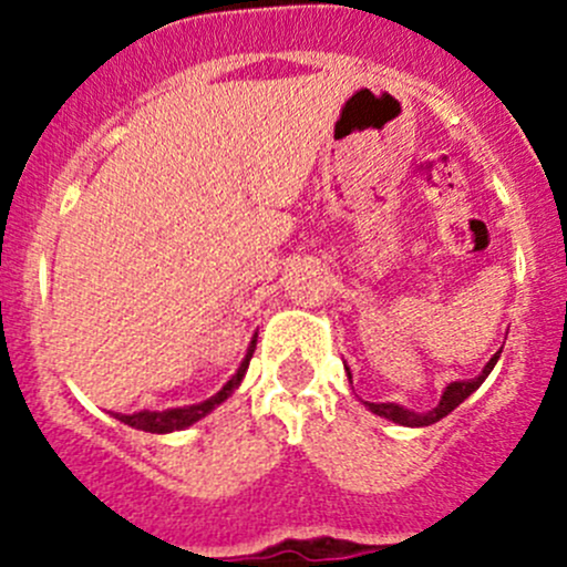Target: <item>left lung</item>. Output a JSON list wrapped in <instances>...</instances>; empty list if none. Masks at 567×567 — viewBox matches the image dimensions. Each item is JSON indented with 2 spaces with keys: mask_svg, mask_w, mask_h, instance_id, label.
<instances>
[{
  "mask_svg": "<svg viewBox=\"0 0 567 567\" xmlns=\"http://www.w3.org/2000/svg\"><path fill=\"white\" fill-rule=\"evenodd\" d=\"M499 353H502V351H496L494 357H491V362L485 364L483 373H480L477 379H472V381H453V384H450L447 390H444L442 400H439L436 409L427 411V414H414V411L400 409V405H394V403H368V409L373 411V414L386 416V420L398 422V425H409V427L433 425V422L444 420V416H447L453 409H458L463 400H466L468 394L477 390V386L483 384L485 379H488V373H491V370H494V364H496V359H499ZM348 379H351V373H348Z\"/></svg>",
  "mask_w": 567,
  "mask_h": 567,
  "instance_id": "left-lung-1",
  "label": "left lung"
}]
</instances>
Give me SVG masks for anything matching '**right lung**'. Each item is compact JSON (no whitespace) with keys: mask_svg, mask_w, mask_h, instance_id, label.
I'll list each match as a JSON object with an SVG mask.
<instances>
[{"mask_svg":"<svg viewBox=\"0 0 567 567\" xmlns=\"http://www.w3.org/2000/svg\"><path fill=\"white\" fill-rule=\"evenodd\" d=\"M255 346H257V334L255 340H251L249 351H247V359L241 362V368H238V373L233 375L230 381H227L225 386H221L219 394H214L210 400H205V403H197V405H186V409H167V411H140V414H114L120 422H125V425L136 427V431H145V433H173V431H181V427H188L192 422L203 420L205 414H208L210 409H216L219 403H225L227 398H230L233 390H238V384H241L244 373H247L249 368V359L251 353H255Z\"/></svg>","mask_w":567,"mask_h":567,"instance_id":"right-lung-1","label":"right lung"}]
</instances>
